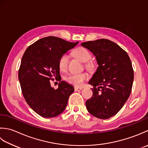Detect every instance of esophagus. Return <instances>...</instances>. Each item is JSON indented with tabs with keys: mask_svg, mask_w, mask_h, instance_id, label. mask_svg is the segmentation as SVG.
<instances>
[{
	"mask_svg": "<svg viewBox=\"0 0 148 148\" xmlns=\"http://www.w3.org/2000/svg\"><path fill=\"white\" fill-rule=\"evenodd\" d=\"M74 89L75 91H80V90H82V87H77V86H75L74 87Z\"/></svg>",
	"mask_w": 148,
	"mask_h": 148,
	"instance_id": "1",
	"label": "esophagus"
}]
</instances>
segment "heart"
<instances>
[{"label":"heart","instance_id":"obj_1","mask_svg":"<svg viewBox=\"0 0 148 148\" xmlns=\"http://www.w3.org/2000/svg\"><path fill=\"white\" fill-rule=\"evenodd\" d=\"M73 54L75 57L83 62H86V66L87 69H92L93 64L92 62L89 61L91 58V53L84 47H78L73 51ZM69 62V57L66 53L62 54L59 60L58 65L59 70L62 71H65L68 69ZM87 78V75L86 73H74L68 75L66 77V80L68 83L75 86H80L82 85L84 80Z\"/></svg>","mask_w":148,"mask_h":148}]
</instances>
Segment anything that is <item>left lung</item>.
I'll list each match as a JSON object with an SVG mask.
<instances>
[{"instance_id": "8db88e82", "label": "left lung", "mask_w": 148, "mask_h": 148, "mask_svg": "<svg viewBox=\"0 0 148 148\" xmlns=\"http://www.w3.org/2000/svg\"><path fill=\"white\" fill-rule=\"evenodd\" d=\"M81 45L91 51L98 64L89 82L93 93L86 102L87 109L97 118L108 119L121 109L131 93L134 81L131 60L119 45L106 39Z\"/></svg>"}]
</instances>
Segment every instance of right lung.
Returning <instances> with one entry per match:
<instances>
[{"label":"right lung","mask_w":148,"mask_h":148,"mask_svg":"<svg viewBox=\"0 0 148 148\" xmlns=\"http://www.w3.org/2000/svg\"><path fill=\"white\" fill-rule=\"evenodd\" d=\"M78 43L48 36L30 45L24 53L18 71L21 89L29 107L40 116L53 117L64 110L73 86L62 80L54 90L49 81H61L60 57Z\"/></svg>","instance_id":"add662e5"}]
</instances>
